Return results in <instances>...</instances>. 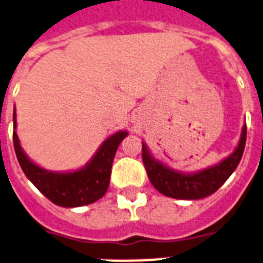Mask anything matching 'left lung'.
Instances as JSON below:
<instances>
[{
    "label": "left lung",
    "mask_w": 263,
    "mask_h": 263,
    "mask_svg": "<svg viewBox=\"0 0 263 263\" xmlns=\"http://www.w3.org/2000/svg\"><path fill=\"white\" fill-rule=\"evenodd\" d=\"M245 144H246V125H243L239 144L231 156L224 159L220 164L203 170L193 175L175 173L168 167L163 165L149 155L145 144H143L142 147V158L149 182L159 193L176 199H200L215 193L229 179V176L239 164L240 158L243 155Z\"/></svg>",
    "instance_id": "8db88e82"
}]
</instances>
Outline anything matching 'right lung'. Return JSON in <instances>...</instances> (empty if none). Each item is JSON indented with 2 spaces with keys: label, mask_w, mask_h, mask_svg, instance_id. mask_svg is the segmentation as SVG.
I'll list each match as a JSON object with an SVG mask.
<instances>
[{
  "label": "right lung",
  "mask_w": 263,
  "mask_h": 263,
  "mask_svg": "<svg viewBox=\"0 0 263 263\" xmlns=\"http://www.w3.org/2000/svg\"><path fill=\"white\" fill-rule=\"evenodd\" d=\"M13 121L15 128V112ZM125 136L127 132L120 131L108 138L85 168L69 174L48 173L30 162L21 149L15 132L13 144L24 174L50 202L61 207H79L96 202L107 193L115 154Z\"/></svg>",
  "instance_id": "obj_1"
}]
</instances>
